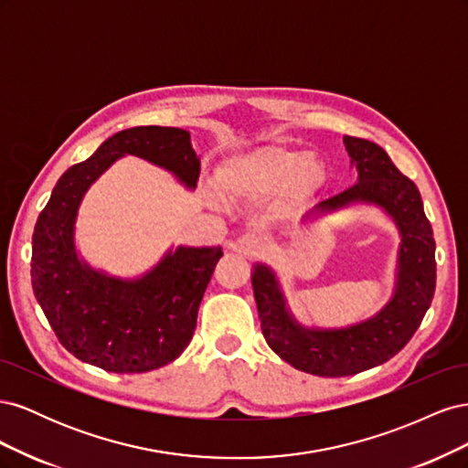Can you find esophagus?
<instances>
[{"mask_svg":"<svg viewBox=\"0 0 468 468\" xmlns=\"http://www.w3.org/2000/svg\"><path fill=\"white\" fill-rule=\"evenodd\" d=\"M236 248L244 251L246 256H260L265 250V239L258 234H242L236 239Z\"/></svg>","mask_w":468,"mask_h":468,"instance_id":"34e87169","label":"esophagus"}]
</instances>
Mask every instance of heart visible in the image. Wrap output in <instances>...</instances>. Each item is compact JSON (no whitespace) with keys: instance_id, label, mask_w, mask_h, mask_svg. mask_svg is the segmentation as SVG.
I'll return each instance as SVG.
<instances>
[{"instance_id":"heart-1","label":"heart","mask_w":468,"mask_h":468,"mask_svg":"<svg viewBox=\"0 0 468 468\" xmlns=\"http://www.w3.org/2000/svg\"><path fill=\"white\" fill-rule=\"evenodd\" d=\"M220 187L239 199H261L281 189L287 207H301L325 181V165L314 154L289 144H263L238 154L218 167Z\"/></svg>"}]
</instances>
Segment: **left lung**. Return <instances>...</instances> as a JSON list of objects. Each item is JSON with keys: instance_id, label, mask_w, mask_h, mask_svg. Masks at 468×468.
<instances>
[{"instance_id": "obj_1", "label": "left lung", "mask_w": 468, "mask_h": 468, "mask_svg": "<svg viewBox=\"0 0 468 468\" xmlns=\"http://www.w3.org/2000/svg\"><path fill=\"white\" fill-rule=\"evenodd\" d=\"M344 143L357 164L359 179L318 203L310 215L351 201H375L390 212L402 232L399 287L392 301L375 318L346 330H303L287 314L273 273L263 265L251 271L267 346L294 369L318 377L356 375L394 357L420 328L435 292V239L416 183L400 174L378 144L356 136H344Z\"/></svg>"}]
</instances>
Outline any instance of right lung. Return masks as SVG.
Listing matches in <instances>:
<instances>
[{"mask_svg": "<svg viewBox=\"0 0 468 468\" xmlns=\"http://www.w3.org/2000/svg\"><path fill=\"white\" fill-rule=\"evenodd\" d=\"M122 154L140 155L193 187L201 174L189 133L134 126L107 138L90 160L66 169L33 234L31 282L58 342L78 359L111 373H146L177 359L220 248H179L140 281L99 275L78 261L74 220L83 193Z\"/></svg>", "mask_w": 468, "mask_h": 468, "instance_id": "1", "label": "right lung"}]
</instances>
